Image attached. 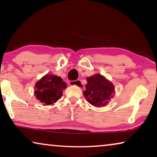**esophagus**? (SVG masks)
<instances>
[{
    "mask_svg": "<svg viewBox=\"0 0 157 157\" xmlns=\"http://www.w3.org/2000/svg\"><path fill=\"white\" fill-rule=\"evenodd\" d=\"M70 86H76L78 87V88H82L83 87V84H82V82H81V80H76V81H70L69 82Z\"/></svg>",
    "mask_w": 157,
    "mask_h": 157,
    "instance_id": "obj_1",
    "label": "esophagus"
}]
</instances>
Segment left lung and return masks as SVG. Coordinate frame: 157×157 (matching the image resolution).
<instances>
[{
    "label": "left lung",
    "mask_w": 157,
    "mask_h": 157,
    "mask_svg": "<svg viewBox=\"0 0 157 157\" xmlns=\"http://www.w3.org/2000/svg\"><path fill=\"white\" fill-rule=\"evenodd\" d=\"M86 80L83 95L88 102L96 107L106 106L115 94L113 83L101 74H94Z\"/></svg>",
    "instance_id": "left-lung-1"
}]
</instances>
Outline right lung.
<instances>
[{
    "label": "right lung",
    "instance_id": "right-lung-1",
    "mask_svg": "<svg viewBox=\"0 0 157 157\" xmlns=\"http://www.w3.org/2000/svg\"><path fill=\"white\" fill-rule=\"evenodd\" d=\"M66 84L61 77L48 74L42 77L35 85V96L44 105L56 103L61 97Z\"/></svg>",
    "mask_w": 157,
    "mask_h": 157
}]
</instances>
